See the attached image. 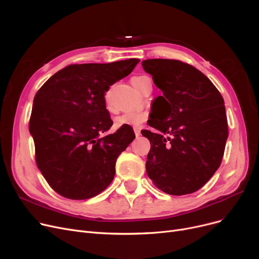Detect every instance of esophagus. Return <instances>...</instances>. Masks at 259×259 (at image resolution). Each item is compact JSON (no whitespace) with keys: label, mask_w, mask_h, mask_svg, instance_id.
<instances>
[{"label":"esophagus","mask_w":259,"mask_h":259,"mask_svg":"<svg viewBox=\"0 0 259 259\" xmlns=\"http://www.w3.org/2000/svg\"><path fill=\"white\" fill-rule=\"evenodd\" d=\"M134 133H136L137 137L141 136V130L139 128H134Z\"/></svg>","instance_id":"esophagus-1"}]
</instances>
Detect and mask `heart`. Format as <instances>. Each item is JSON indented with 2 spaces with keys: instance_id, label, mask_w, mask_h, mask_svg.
Returning <instances> with one entry per match:
<instances>
[{
  "instance_id": "1",
  "label": "heart",
  "mask_w": 259,
  "mask_h": 259,
  "mask_svg": "<svg viewBox=\"0 0 259 259\" xmlns=\"http://www.w3.org/2000/svg\"><path fill=\"white\" fill-rule=\"evenodd\" d=\"M133 87L136 88L140 92L141 90L147 84L151 83L150 78L146 75H140L132 78L131 80ZM105 102L107 105V108L110 107V95L109 93H106L105 95ZM148 117V113L146 111H133V112H127L115 118V125L120 128L122 126H140Z\"/></svg>"
}]
</instances>
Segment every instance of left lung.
<instances>
[{
  "mask_svg": "<svg viewBox=\"0 0 259 259\" xmlns=\"http://www.w3.org/2000/svg\"><path fill=\"white\" fill-rule=\"evenodd\" d=\"M146 73L163 96L149 126L142 132L150 142L146 171L162 192L182 196L203 186L221 164L228 140L224 100L196 67L179 60L147 59Z\"/></svg>",
  "mask_w": 259,
  "mask_h": 259,
  "instance_id": "left-lung-1",
  "label": "left lung"
}]
</instances>
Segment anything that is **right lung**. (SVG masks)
<instances>
[{
    "label": "right lung",
    "mask_w": 259,
    "mask_h": 259,
    "mask_svg": "<svg viewBox=\"0 0 259 259\" xmlns=\"http://www.w3.org/2000/svg\"><path fill=\"white\" fill-rule=\"evenodd\" d=\"M139 62L131 58L69 65L54 74L33 98L29 132L37 165L62 197H95L113 180L118 155L136 136L121 127L100 138L113 125L105 93Z\"/></svg>",
    "instance_id": "obj_1"
}]
</instances>
